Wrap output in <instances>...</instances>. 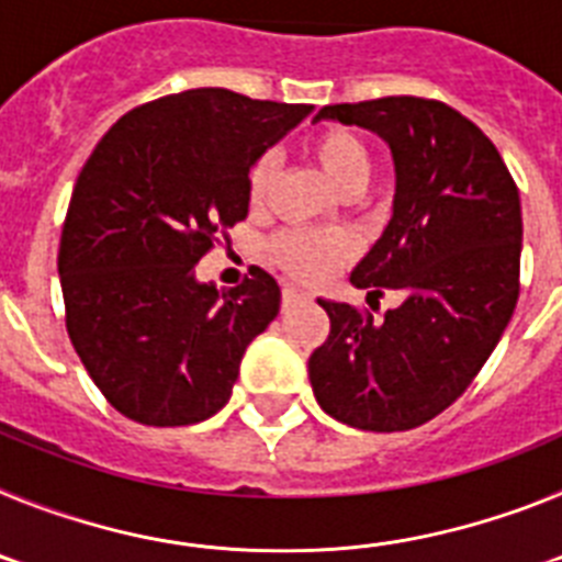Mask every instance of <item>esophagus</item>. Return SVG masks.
Returning <instances> with one entry per match:
<instances>
[{
    "instance_id": "1",
    "label": "esophagus",
    "mask_w": 562,
    "mask_h": 562,
    "mask_svg": "<svg viewBox=\"0 0 562 562\" xmlns=\"http://www.w3.org/2000/svg\"><path fill=\"white\" fill-rule=\"evenodd\" d=\"M301 297H306L304 292L295 290V286H284V306L295 304V301H301Z\"/></svg>"
}]
</instances>
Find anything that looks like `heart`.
<instances>
[{
  "label": "heart",
  "instance_id": "1",
  "mask_svg": "<svg viewBox=\"0 0 562 562\" xmlns=\"http://www.w3.org/2000/svg\"><path fill=\"white\" fill-rule=\"evenodd\" d=\"M306 154L324 171L326 180L346 196H355L369 182L371 157L366 143L342 126H324L306 137ZM276 180V160L258 157L247 171V202L261 207ZM355 252V241L340 231H284L270 241V256L284 272L301 281H326Z\"/></svg>",
  "mask_w": 562,
  "mask_h": 562
}]
</instances>
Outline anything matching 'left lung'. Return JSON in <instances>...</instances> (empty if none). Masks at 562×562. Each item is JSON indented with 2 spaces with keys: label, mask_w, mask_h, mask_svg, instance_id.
<instances>
[{
  "label": "left lung",
  "mask_w": 562,
  "mask_h": 562,
  "mask_svg": "<svg viewBox=\"0 0 562 562\" xmlns=\"http://www.w3.org/2000/svg\"><path fill=\"white\" fill-rule=\"evenodd\" d=\"M321 117L389 143L394 213L351 284L369 297L396 290L402 304L374 321L317 297L331 329L310 357L312 391L351 428H419L464 394L518 304V186L493 140L448 103L391 95L324 106Z\"/></svg>",
  "instance_id": "8db88e82"
}]
</instances>
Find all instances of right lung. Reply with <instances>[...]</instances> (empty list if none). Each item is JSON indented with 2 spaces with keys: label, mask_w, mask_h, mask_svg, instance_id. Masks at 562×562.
I'll list each match as a JSON object with an SVG mask.
<instances>
[{
  "label": "right lung",
  "mask_w": 562,
  "mask_h": 562,
  "mask_svg": "<svg viewBox=\"0 0 562 562\" xmlns=\"http://www.w3.org/2000/svg\"><path fill=\"white\" fill-rule=\"evenodd\" d=\"M306 103L188 89L143 103L89 154L58 247L69 340L114 411L193 425L231 400L238 362L281 306L261 267L233 290L193 267L247 216V171Z\"/></svg>",
  "instance_id": "obj_1"
}]
</instances>
